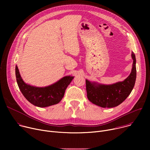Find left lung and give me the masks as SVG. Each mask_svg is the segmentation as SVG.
<instances>
[{
	"instance_id": "obj_1",
	"label": "left lung",
	"mask_w": 150,
	"mask_h": 150,
	"mask_svg": "<svg viewBox=\"0 0 150 150\" xmlns=\"http://www.w3.org/2000/svg\"><path fill=\"white\" fill-rule=\"evenodd\" d=\"M133 65L131 72L123 81L104 85L86 79L88 99L101 108H111L119 105L129 96L135 85L137 69L135 54L132 52Z\"/></svg>"
}]
</instances>
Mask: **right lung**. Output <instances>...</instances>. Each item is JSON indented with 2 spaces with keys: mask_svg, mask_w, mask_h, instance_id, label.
I'll use <instances>...</instances> for the list:
<instances>
[{
  "mask_svg": "<svg viewBox=\"0 0 150 150\" xmlns=\"http://www.w3.org/2000/svg\"><path fill=\"white\" fill-rule=\"evenodd\" d=\"M15 75L19 88L25 98L39 108H46L59 103L63 97L67 88L74 79V76H66L47 87H37L24 82L16 65Z\"/></svg>",
  "mask_w": 150,
  "mask_h": 150,
  "instance_id": "add662e5",
  "label": "right lung"
}]
</instances>
